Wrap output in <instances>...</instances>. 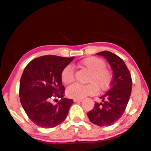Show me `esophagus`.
Wrapping results in <instances>:
<instances>
[{
    "mask_svg": "<svg viewBox=\"0 0 151 151\" xmlns=\"http://www.w3.org/2000/svg\"><path fill=\"white\" fill-rule=\"evenodd\" d=\"M83 100L81 99H74V102H77V101H82Z\"/></svg>",
    "mask_w": 151,
    "mask_h": 151,
    "instance_id": "obj_1",
    "label": "esophagus"
}]
</instances>
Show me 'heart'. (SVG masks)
I'll return each instance as SVG.
<instances>
[{
  "label": "heart",
  "mask_w": 151,
  "mask_h": 151,
  "mask_svg": "<svg viewBox=\"0 0 151 151\" xmlns=\"http://www.w3.org/2000/svg\"><path fill=\"white\" fill-rule=\"evenodd\" d=\"M81 65L90 73L88 76V84H74L69 86L67 94L73 99H82L85 96L93 95L97 90L106 91L111 84L112 74L106 67V64L101 58L90 57L81 62ZM62 81L65 84H70L74 80V71L72 65H67L61 72Z\"/></svg>",
  "instance_id": "1"
}]
</instances>
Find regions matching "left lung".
<instances>
[{"label":"left lung","mask_w":151,"mask_h":151,"mask_svg":"<svg viewBox=\"0 0 151 151\" xmlns=\"http://www.w3.org/2000/svg\"><path fill=\"white\" fill-rule=\"evenodd\" d=\"M96 55L106 59L114 76L110 89L100 97L102 102H96L87 116L95 125L109 126L116 122L125 111L131 96L132 79L126 64L116 55L109 51L100 52Z\"/></svg>","instance_id":"8db88e82"}]
</instances>
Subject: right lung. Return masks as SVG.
Returning <instances> with one entry per match:
<instances>
[{"instance_id":"1","label":"right lung","mask_w":151,"mask_h":151,"mask_svg":"<svg viewBox=\"0 0 151 151\" xmlns=\"http://www.w3.org/2000/svg\"><path fill=\"white\" fill-rule=\"evenodd\" d=\"M72 58L45 55L34 59L25 67L20 81V103L35 124L50 129L65 120L73 100L64 98L61 72L73 60ZM60 98L58 105L50 100Z\"/></svg>"}]
</instances>
